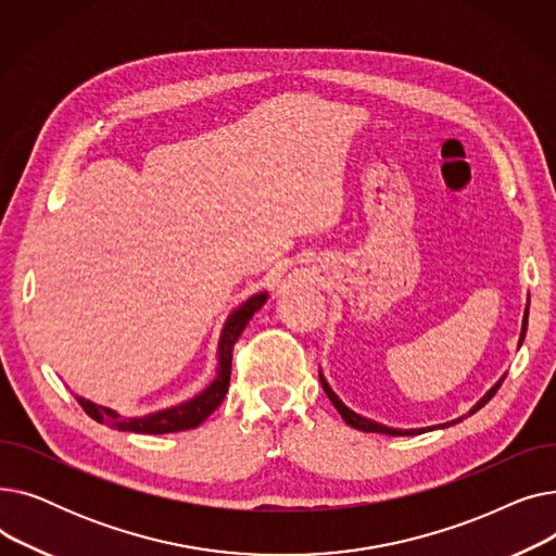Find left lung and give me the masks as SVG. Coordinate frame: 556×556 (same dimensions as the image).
Segmentation results:
<instances>
[{
	"mask_svg": "<svg viewBox=\"0 0 556 556\" xmlns=\"http://www.w3.org/2000/svg\"><path fill=\"white\" fill-rule=\"evenodd\" d=\"M528 315H530V306H525V313H522V325H520V338H518V346L522 344V340H525V333H528ZM503 381H505V376H501L498 381L493 383V388L471 407L469 410V415H464V417H471V415H476L482 405H486L489 401H491V396L498 392V388L503 386ZM319 383H323V388H325V392H327V396L331 399V403L336 405V410L340 413V417L344 419V424H349L352 428H358V430H363V432H381V434H392V437H405V434H421V432H426V430H437V428H448V426H455V424H459L464 417H457V419H453V421H446V424H440V426H428V428H392V426H386V424H378V421H374V419H367V417H363V415H358V413H354L352 407L349 405H344L342 403V399L331 390V386H329V381L325 378V374H323V369H319Z\"/></svg>",
	"mask_w": 556,
	"mask_h": 556,
	"instance_id": "8db88e82",
	"label": "left lung"
}]
</instances>
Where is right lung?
Returning <instances> with one entry per match:
<instances>
[{
	"mask_svg": "<svg viewBox=\"0 0 556 556\" xmlns=\"http://www.w3.org/2000/svg\"><path fill=\"white\" fill-rule=\"evenodd\" d=\"M266 302H268V290H261V293H254L252 298H248L243 304H239L227 315L225 325L220 329L218 346H216V361H218L216 376L212 378V383L204 390H200L195 396H191L182 403H175L170 407H162V410L141 415V417H126L122 413L112 410V407L99 405L85 396H76V401L94 421L105 424V426H110L114 430H122V432L166 434V432H180V430L198 428L223 403L227 388H229L233 342L239 340V336L248 327L252 315Z\"/></svg>",
	"mask_w": 556,
	"mask_h": 556,
	"instance_id": "right-lung-1",
	"label": "right lung"
}]
</instances>
